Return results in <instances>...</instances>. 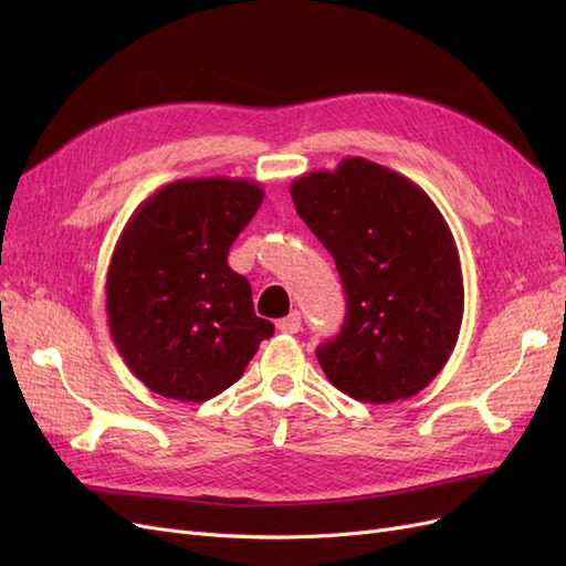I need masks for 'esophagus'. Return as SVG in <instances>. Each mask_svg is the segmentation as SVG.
Here are the masks:
<instances>
[{"label": "esophagus", "mask_w": 566, "mask_h": 566, "mask_svg": "<svg viewBox=\"0 0 566 566\" xmlns=\"http://www.w3.org/2000/svg\"><path fill=\"white\" fill-rule=\"evenodd\" d=\"M276 328H279L281 333H297V331L302 328V316H300V312H293V314H287L285 318H281V321L276 323Z\"/></svg>", "instance_id": "esophagus-1"}]
</instances>
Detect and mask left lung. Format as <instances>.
Instances as JSON below:
<instances>
[{"instance_id":"left-lung-1","label":"left lung","mask_w":566,"mask_h":566,"mask_svg":"<svg viewBox=\"0 0 566 566\" xmlns=\"http://www.w3.org/2000/svg\"><path fill=\"white\" fill-rule=\"evenodd\" d=\"M290 196L347 295L342 331L316 349L323 373L356 401L413 397L447 366L465 310L447 219L418 184L364 158L295 179Z\"/></svg>"}]
</instances>
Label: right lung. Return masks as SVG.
Here are the masks:
<instances>
[{"mask_svg":"<svg viewBox=\"0 0 566 566\" xmlns=\"http://www.w3.org/2000/svg\"><path fill=\"white\" fill-rule=\"evenodd\" d=\"M262 200V186L248 179H179L144 200L119 235L106 281L111 335L160 397H217L273 335L227 260Z\"/></svg>","mask_w":566,"mask_h":566,"instance_id":"add662e5","label":"right lung"}]
</instances>
